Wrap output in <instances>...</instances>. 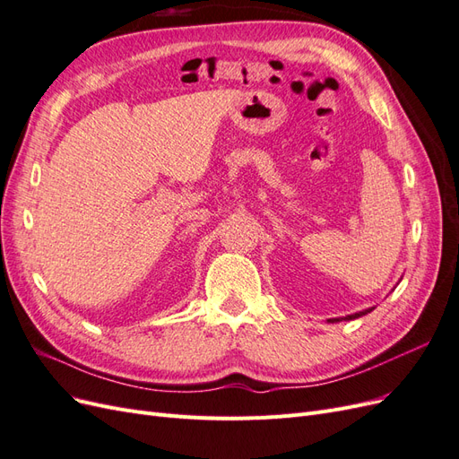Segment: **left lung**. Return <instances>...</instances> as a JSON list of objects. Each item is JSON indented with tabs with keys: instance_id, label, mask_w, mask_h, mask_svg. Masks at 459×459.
Masks as SVG:
<instances>
[{
	"instance_id": "left-lung-1",
	"label": "left lung",
	"mask_w": 459,
	"mask_h": 459,
	"mask_svg": "<svg viewBox=\"0 0 459 459\" xmlns=\"http://www.w3.org/2000/svg\"><path fill=\"white\" fill-rule=\"evenodd\" d=\"M371 310H375V307H373V308H366V310H362V312H356V314L342 316V317H331V319H327V322H329V324H337V322H349V319L362 317V316H366V314H368V312H371Z\"/></svg>"
}]
</instances>
